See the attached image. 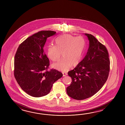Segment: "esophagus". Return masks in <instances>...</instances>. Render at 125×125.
<instances>
[{
    "mask_svg": "<svg viewBox=\"0 0 125 125\" xmlns=\"http://www.w3.org/2000/svg\"><path fill=\"white\" fill-rule=\"evenodd\" d=\"M62 74H63V76H64V77L67 75V73H65V72H62Z\"/></svg>",
    "mask_w": 125,
    "mask_h": 125,
    "instance_id": "esophagus-1",
    "label": "esophagus"
}]
</instances>
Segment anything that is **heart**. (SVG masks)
<instances>
[{
    "mask_svg": "<svg viewBox=\"0 0 125 125\" xmlns=\"http://www.w3.org/2000/svg\"><path fill=\"white\" fill-rule=\"evenodd\" d=\"M85 46V40L82 37L63 35L56 38L55 45L48 46L47 55L51 60L56 62L60 59L62 53L63 59L53 64V66L59 71L66 72L72 66H75L80 63Z\"/></svg>",
    "mask_w": 125,
    "mask_h": 125,
    "instance_id": "heart-1",
    "label": "heart"
}]
</instances>
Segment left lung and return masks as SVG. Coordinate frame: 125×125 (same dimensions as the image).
<instances>
[{"instance_id": "8db88e82", "label": "left lung", "mask_w": 125, "mask_h": 125, "mask_svg": "<svg viewBox=\"0 0 125 125\" xmlns=\"http://www.w3.org/2000/svg\"><path fill=\"white\" fill-rule=\"evenodd\" d=\"M89 42L84 59L68 72L71 84L66 88L68 95L77 100L93 96L101 89L109 76L110 60L106 47L93 35L85 33Z\"/></svg>"}]
</instances>
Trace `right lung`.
<instances>
[{
	"mask_svg": "<svg viewBox=\"0 0 125 125\" xmlns=\"http://www.w3.org/2000/svg\"><path fill=\"white\" fill-rule=\"evenodd\" d=\"M56 32L48 30L36 33L21 43L16 51L14 76L22 89L33 97L47 95L53 83L63 75L55 69L48 71L50 61L44 51L47 38Z\"/></svg>",
	"mask_w": 125,
	"mask_h": 125,
	"instance_id": "obj_1",
	"label": "right lung"
}]
</instances>
